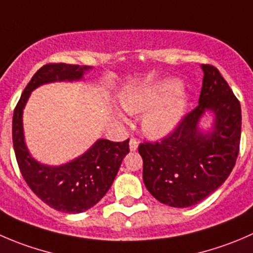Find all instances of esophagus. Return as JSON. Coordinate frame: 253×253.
I'll use <instances>...</instances> for the list:
<instances>
[{"label":"esophagus","instance_id":"esophagus-1","mask_svg":"<svg viewBox=\"0 0 253 253\" xmlns=\"http://www.w3.org/2000/svg\"><path fill=\"white\" fill-rule=\"evenodd\" d=\"M129 151L131 152H134L137 148H138V142H137V139L134 138H131L129 139Z\"/></svg>","mask_w":253,"mask_h":253}]
</instances>
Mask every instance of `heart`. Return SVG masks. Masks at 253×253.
I'll list each match as a JSON object with an SVG mask.
<instances>
[{
	"label": "heart",
	"mask_w": 253,
	"mask_h": 253,
	"mask_svg": "<svg viewBox=\"0 0 253 253\" xmlns=\"http://www.w3.org/2000/svg\"><path fill=\"white\" fill-rule=\"evenodd\" d=\"M120 104L128 114H146L142 129L152 139H162L173 133L181 124L190 104L183 83L168 78L131 87L120 94Z\"/></svg>",
	"instance_id": "1"
}]
</instances>
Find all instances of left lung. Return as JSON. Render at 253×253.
<instances>
[{"instance_id":"1","label":"left lung","mask_w":253,"mask_h":253,"mask_svg":"<svg viewBox=\"0 0 253 253\" xmlns=\"http://www.w3.org/2000/svg\"><path fill=\"white\" fill-rule=\"evenodd\" d=\"M199 105L157 143L139 144L143 183L162 204L189 208L224 184L239 156L241 106L219 70L202 65ZM209 113L212 122L201 125Z\"/></svg>"}]
</instances>
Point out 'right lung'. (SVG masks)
<instances>
[{
	"label": "right lung",
	"instance_id": "obj_1",
	"mask_svg": "<svg viewBox=\"0 0 253 253\" xmlns=\"http://www.w3.org/2000/svg\"><path fill=\"white\" fill-rule=\"evenodd\" d=\"M91 70L86 65L48 64L42 67L24 89L13 112L12 139L19 170L32 192L53 209L68 214L84 212L109 192L122 161L128 153V141L99 138L89 149L64 164L49 166L37 161L24 139L23 110L32 91L51 83L82 82Z\"/></svg>",
	"mask_w": 253,
	"mask_h": 253
}]
</instances>
